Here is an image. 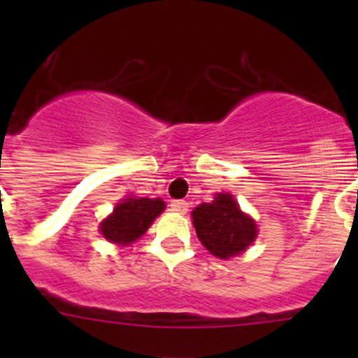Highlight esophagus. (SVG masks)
<instances>
[{
    "instance_id": "1",
    "label": "esophagus",
    "mask_w": 358,
    "mask_h": 358,
    "mask_svg": "<svg viewBox=\"0 0 358 358\" xmlns=\"http://www.w3.org/2000/svg\"><path fill=\"white\" fill-rule=\"evenodd\" d=\"M171 209L175 213H178V215H185L187 211H189V202L187 201H171Z\"/></svg>"
}]
</instances>
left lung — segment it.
Masks as SVG:
<instances>
[{
  "mask_svg": "<svg viewBox=\"0 0 358 358\" xmlns=\"http://www.w3.org/2000/svg\"><path fill=\"white\" fill-rule=\"evenodd\" d=\"M202 246L218 258L241 255L256 239V225L229 194H218L192 211Z\"/></svg>",
  "mask_w": 358,
  "mask_h": 358,
  "instance_id": "8db88e82",
  "label": "left lung"
}]
</instances>
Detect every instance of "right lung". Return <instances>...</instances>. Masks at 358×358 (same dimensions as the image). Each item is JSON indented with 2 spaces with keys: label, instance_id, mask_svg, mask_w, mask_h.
Instances as JSON below:
<instances>
[{
  "label": "right lung",
  "instance_id": "right-lung-1",
  "mask_svg": "<svg viewBox=\"0 0 358 358\" xmlns=\"http://www.w3.org/2000/svg\"><path fill=\"white\" fill-rule=\"evenodd\" d=\"M164 209V202L161 199H124L114 208V213L100 225L103 237L110 243L126 244L133 243L145 230L152 225L154 218L159 216Z\"/></svg>",
  "mask_w": 358,
  "mask_h": 358
}]
</instances>
